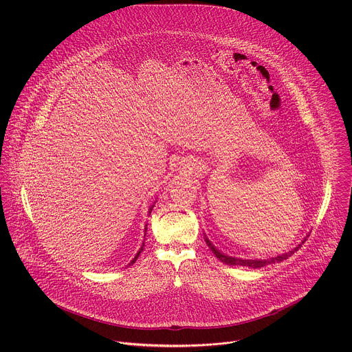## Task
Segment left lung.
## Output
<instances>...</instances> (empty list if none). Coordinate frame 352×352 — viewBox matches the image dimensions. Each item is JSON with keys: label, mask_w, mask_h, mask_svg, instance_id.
Masks as SVG:
<instances>
[{"label": "left lung", "mask_w": 352, "mask_h": 352, "mask_svg": "<svg viewBox=\"0 0 352 352\" xmlns=\"http://www.w3.org/2000/svg\"><path fill=\"white\" fill-rule=\"evenodd\" d=\"M305 241H306V239L302 241V244H305ZM206 243H207V245L210 247V250L212 251V254H214L221 262H223V263H226V265H230V266H245V267H252V269L263 267V266H267V265H272V263H276V262H281V261H284V259H288L295 251H298V250L302 247V244H299L294 251H289V252H287V254H283V255H278V256L270 258V259H240V258H232V256H229V255L222 254L221 251H218V250L214 247V244H212L207 237H206Z\"/></svg>", "instance_id": "obj_1"}]
</instances>
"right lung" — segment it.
<instances>
[{"instance_id": "right-lung-1", "label": "right lung", "mask_w": 352, "mask_h": 352, "mask_svg": "<svg viewBox=\"0 0 352 352\" xmlns=\"http://www.w3.org/2000/svg\"><path fill=\"white\" fill-rule=\"evenodd\" d=\"M152 208H153V206H152V207H151V208H149V214H151V211H152ZM145 226H146V225H145ZM145 232H146V228H145ZM141 251H144V243H142V247H141V248H140V251H138V252H137V255H135V256H134V259H133V261H131V263H130V265H133V263H134V262H135V261H137V258H138V256H140V254H141Z\"/></svg>"}]
</instances>
